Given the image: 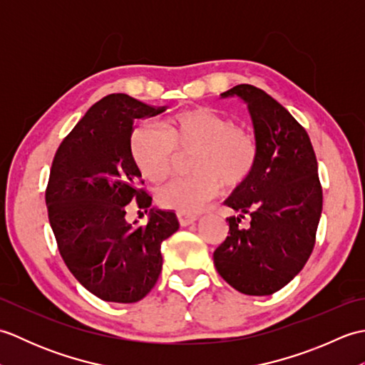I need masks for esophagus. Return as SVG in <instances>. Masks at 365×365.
I'll return each instance as SVG.
<instances>
[{
	"instance_id": "obj_1",
	"label": "esophagus",
	"mask_w": 365,
	"mask_h": 365,
	"mask_svg": "<svg viewBox=\"0 0 365 365\" xmlns=\"http://www.w3.org/2000/svg\"><path fill=\"white\" fill-rule=\"evenodd\" d=\"M177 220L180 222V226H190L195 221H197V215H190V213H177Z\"/></svg>"
}]
</instances>
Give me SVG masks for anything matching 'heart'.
<instances>
[{
  "label": "heart",
  "instance_id": "heart-1",
  "mask_svg": "<svg viewBox=\"0 0 365 365\" xmlns=\"http://www.w3.org/2000/svg\"><path fill=\"white\" fill-rule=\"evenodd\" d=\"M138 169L153 183L173 174L177 155L191 153V175L177 178L157 192L160 205L178 213H195L222 190H237L250 180L260 160V143L245 123L207 106L178 111L161 130L139 125L130 136Z\"/></svg>",
  "mask_w": 365,
  "mask_h": 365
}]
</instances>
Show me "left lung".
<instances>
[{
	"label": "left lung",
	"instance_id": "left-lung-1",
	"mask_svg": "<svg viewBox=\"0 0 365 365\" xmlns=\"http://www.w3.org/2000/svg\"><path fill=\"white\" fill-rule=\"evenodd\" d=\"M221 96L247 103L260 160L226 200L237 215L213 260L235 290L265 297L289 284L314 251L323 208L319 165L304 127L265 91L238 84Z\"/></svg>",
	"mask_w": 365,
	"mask_h": 365
}]
</instances>
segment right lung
Returning a JSON list of instances; mask_svg holds the SVG:
<instances>
[{
    "label": "right lung",
    "mask_w": 365,
    "mask_h": 365,
    "mask_svg": "<svg viewBox=\"0 0 365 365\" xmlns=\"http://www.w3.org/2000/svg\"><path fill=\"white\" fill-rule=\"evenodd\" d=\"M165 111L127 94L106 96L54 153L45 190L50 226L67 268L103 301L143 299L161 273V243L178 229L174 212L150 210L144 226L125 216L152 204L130 152L133 123Z\"/></svg>",
    "instance_id": "right-lung-1"
}]
</instances>
